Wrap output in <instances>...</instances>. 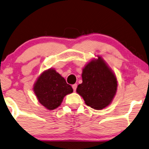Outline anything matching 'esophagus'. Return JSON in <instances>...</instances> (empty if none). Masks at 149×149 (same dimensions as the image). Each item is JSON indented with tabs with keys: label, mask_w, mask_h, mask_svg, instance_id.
<instances>
[{
	"label": "esophagus",
	"mask_w": 149,
	"mask_h": 149,
	"mask_svg": "<svg viewBox=\"0 0 149 149\" xmlns=\"http://www.w3.org/2000/svg\"><path fill=\"white\" fill-rule=\"evenodd\" d=\"M77 86H78V85H77V84H73V85H72V88H73V91H76V88H77Z\"/></svg>",
	"instance_id": "obj_1"
}]
</instances>
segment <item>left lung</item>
I'll return each mask as SVG.
<instances>
[{"label": "left lung", "mask_w": 149, "mask_h": 149, "mask_svg": "<svg viewBox=\"0 0 149 149\" xmlns=\"http://www.w3.org/2000/svg\"><path fill=\"white\" fill-rule=\"evenodd\" d=\"M92 59L82 69V83L76 92L85 104L95 110H102L112 103L116 93V75L102 56Z\"/></svg>", "instance_id": "1"}]
</instances>
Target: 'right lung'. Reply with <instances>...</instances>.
I'll use <instances>...</instances> for the list:
<instances>
[{"label":"right lung","mask_w":149,"mask_h":149,"mask_svg":"<svg viewBox=\"0 0 149 149\" xmlns=\"http://www.w3.org/2000/svg\"><path fill=\"white\" fill-rule=\"evenodd\" d=\"M33 89L39 102L49 110L60 106L65 97L73 91L65 78L52 68L39 75Z\"/></svg>","instance_id":"obj_1"}]
</instances>
